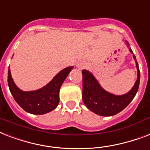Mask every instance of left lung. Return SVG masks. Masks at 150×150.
<instances>
[{"mask_svg":"<svg viewBox=\"0 0 150 150\" xmlns=\"http://www.w3.org/2000/svg\"><path fill=\"white\" fill-rule=\"evenodd\" d=\"M128 45V43L126 42ZM130 52L133 53L129 48ZM134 60H136L133 54ZM136 62L138 77L134 87L128 93L123 96H114L105 91L103 89L94 76L85 69L82 70L83 75V94L82 98L84 105L95 113L104 117L113 116L128 105L132 99L134 98L139 87L140 82V71L139 64Z\"/></svg>","mask_w":150,"mask_h":150,"instance_id":"1","label":"left lung"}]
</instances>
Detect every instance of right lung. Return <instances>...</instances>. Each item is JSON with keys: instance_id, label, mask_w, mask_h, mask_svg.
<instances>
[{"instance_id": "1", "label": "right lung", "mask_w": 150, "mask_h": 150, "mask_svg": "<svg viewBox=\"0 0 150 150\" xmlns=\"http://www.w3.org/2000/svg\"><path fill=\"white\" fill-rule=\"evenodd\" d=\"M73 67H67L60 71L52 81L44 88L33 91H23L15 84L11 78V71H8L9 89L16 103L26 112L32 114H45L58 106L59 90Z\"/></svg>"}]
</instances>
